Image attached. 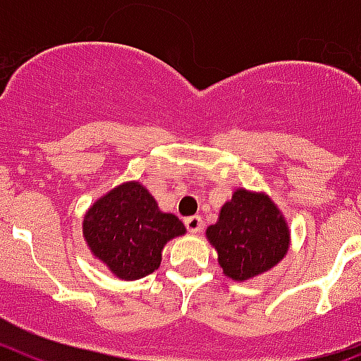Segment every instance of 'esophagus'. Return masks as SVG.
I'll use <instances>...</instances> for the list:
<instances>
[{
  "label": "esophagus",
  "mask_w": 361,
  "mask_h": 361,
  "mask_svg": "<svg viewBox=\"0 0 361 361\" xmlns=\"http://www.w3.org/2000/svg\"><path fill=\"white\" fill-rule=\"evenodd\" d=\"M185 226L190 233H200L201 228H203V221H201L200 216H190L185 217Z\"/></svg>",
  "instance_id": "esophagus-1"
}]
</instances>
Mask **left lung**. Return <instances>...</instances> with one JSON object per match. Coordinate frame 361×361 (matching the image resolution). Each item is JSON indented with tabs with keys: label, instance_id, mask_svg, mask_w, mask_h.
Masks as SVG:
<instances>
[{
	"label": "left lung",
	"instance_id": "8db88e82",
	"mask_svg": "<svg viewBox=\"0 0 361 361\" xmlns=\"http://www.w3.org/2000/svg\"><path fill=\"white\" fill-rule=\"evenodd\" d=\"M223 274L237 282L257 277L284 259L290 226L274 200L264 192L237 188L207 228Z\"/></svg>",
	"mask_w": 361,
	"mask_h": 361
}]
</instances>
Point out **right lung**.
Returning <instances> with one entry per match:
<instances>
[{"label": "right lung", "mask_w": 361, "mask_h": 361, "mask_svg": "<svg viewBox=\"0 0 361 361\" xmlns=\"http://www.w3.org/2000/svg\"><path fill=\"white\" fill-rule=\"evenodd\" d=\"M187 232L174 214L161 212L140 181H126L87 209L82 235L115 277L136 281L160 268L171 239Z\"/></svg>", "instance_id": "1"}]
</instances>
